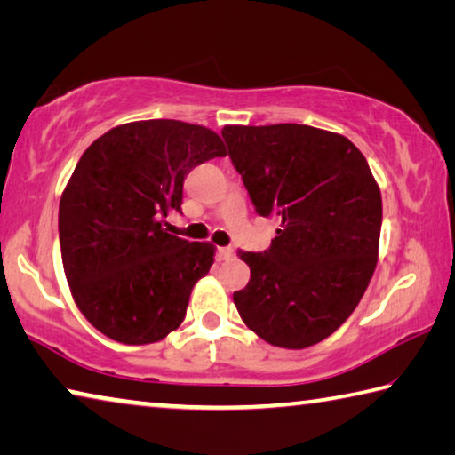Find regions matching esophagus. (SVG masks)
<instances>
[{
  "mask_svg": "<svg viewBox=\"0 0 455 455\" xmlns=\"http://www.w3.org/2000/svg\"><path fill=\"white\" fill-rule=\"evenodd\" d=\"M235 257V249L233 246H219L217 249V259L219 260H228Z\"/></svg>",
  "mask_w": 455,
  "mask_h": 455,
  "instance_id": "obj_1",
  "label": "esophagus"
}]
</instances>
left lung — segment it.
<instances>
[{
	"label": "left lung",
	"instance_id": "1",
	"mask_svg": "<svg viewBox=\"0 0 455 455\" xmlns=\"http://www.w3.org/2000/svg\"><path fill=\"white\" fill-rule=\"evenodd\" d=\"M222 138L260 217L281 228L243 252L251 281L233 299L267 343L305 349L355 311L377 265L381 192L363 154L341 134L305 124L225 126Z\"/></svg>",
	"mask_w": 455,
	"mask_h": 455
}]
</instances>
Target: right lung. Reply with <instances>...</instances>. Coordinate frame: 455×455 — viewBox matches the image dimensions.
<instances>
[{"instance_id":"right-lung-1","label":"right lung","mask_w":455,"mask_h":455,"mask_svg":"<svg viewBox=\"0 0 455 455\" xmlns=\"http://www.w3.org/2000/svg\"><path fill=\"white\" fill-rule=\"evenodd\" d=\"M227 156L220 136L180 120L108 130L88 146L60 200L61 263L92 325L126 345L164 339L214 263V246L163 228L180 212L192 168Z\"/></svg>"}]
</instances>
